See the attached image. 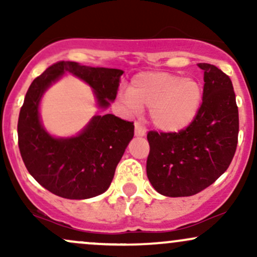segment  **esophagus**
<instances>
[{
  "label": "esophagus",
  "mask_w": 257,
  "mask_h": 257,
  "mask_svg": "<svg viewBox=\"0 0 257 257\" xmlns=\"http://www.w3.org/2000/svg\"><path fill=\"white\" fill-rule=\"evenodd\" d=\"M146 134L145 126L141 124L140 122H135V135L137 137H144Z\"/></svg>",
  "instance_id": "obj_1"
}]
</instances>
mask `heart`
<instances>
[{"label":"heart","mask_w":257,"mask_h":257,"mask_svg":"<svg viewBox=\"0 0 257 257\" xmlns=\"http://www.w3.org/2000/svg\"><path fill=\"white\" fill-rule=\"evenodd\" d=\"M123 100L133 111L150 108L152 124L174 133L192 123L203 101V87L196 78L170 72H141L134 76Z\"/></svg>","instance_id":"b5f03b06"}]
</instances>
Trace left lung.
Listing matches in <instances>:
<instances>
[{
	"mask_svg": "<svg viewBox=\"0 0 257 257\" xmlns=\"http://www.w3.org/2000/svg\"><path fill=\"white\" fill-rule=\"evenodd\" d=\"M204 71L203 101L196 118L178 133L151 131L147 178L158 193L188 197L214 184L231 164L239 117L232 81L211 64Z\"/></svg>",
	"mask_w": 257,
	"mask_h": 257,
	"instance_id": "1",
	"label": "left lung"
}]
</instances>
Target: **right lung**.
Here are the masks:
<instances>
[{"instance_id":"1","label":"right lung","mask_w":257,"mask_h":257,"mask_svg":"<svg viewBox=\"0 0 257 257\" xmlns=\"http://www.w3.org/2000/svg\"><path fill=\"white\" fill-rule=\"evenodd\" d=\"M93 88L98 106L108 107L117 96L122 70L58 61L32 81L18 119V144L26 169L49 192L67 199H87L110 187L129 141L133 122L114 114L94 116L77 137L54 138L46 132L38 106L43 93L64 73Z\"/></svg>"}]
</instances>
